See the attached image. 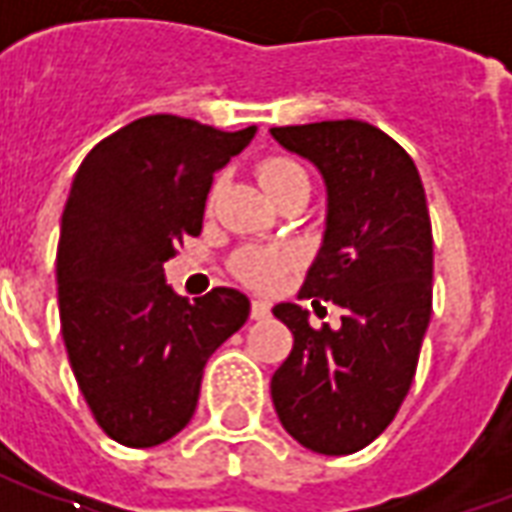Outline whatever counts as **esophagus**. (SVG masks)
Listing matches in <instances>:
<instances>
[{"label":"esophagus","instance_id":"obj_1","mask_svg":"<svg viewBox=\"0 0 512 512\" xmlns=\"http://www.w3.org/2000/svg\"><path fill=\"white\" fill-rule=\"evenodd\" d=\"M268 312H271L268 301L263 299L252 301V321H263V318H268Z\"/></svg>","mask_w":512,"mask_h":512}]
</instances>
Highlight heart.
<instances>
[{
    "mask_svg": "<svg viewBox=\"0 0 512 512\" xmlns=\"http://www.w3.org/2000/svg\"><path fill=\"white\" fill-rule=\"evenodd\" d=\"M257 178L263 183V189L274 197L277 191H282L296 180H307V172L301 167L296 158L288 156H268L257 164ZM219 194V178L213 180L208 189V208ZM290 257L282 249H271V246H246L241 252H235L230 260L233 274L249 288H274L282 274L288 271Z\"/></svg>",
    "mask_w": 512,
    "mask_h": 512,
    "instance_id": "1",
    "label": "heart"
}]
</instances>
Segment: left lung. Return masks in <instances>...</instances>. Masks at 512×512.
Returning <instances> with one entry per match:
<instances>
[{"instance_id": "8db88e82", "label": "left lung", "mask_w": 512, "mask_h": 512, "mask_svg": "<svg viewBox=\"0 0 512 512\" xmlns=\"http://www.w3.org/2000/svg\"><path fill=\"white\" fill-rule=\"evenodd\" d=\"M279 145L310 158L329 189V219L301 301H334L337 329L310 326L299 304L274 315L293 351L271 397L301 447L321 455L365 450L406 400L433 310V230L422 178L395 139L362 120L271 128Z\"/></svg>"}]
</instances>
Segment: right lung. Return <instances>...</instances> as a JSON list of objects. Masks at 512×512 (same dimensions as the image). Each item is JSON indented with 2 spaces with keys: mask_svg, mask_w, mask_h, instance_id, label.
<instances>
[{
  "mask_svg": "<svg viewBox=\"0 0 512 512\" xmlns=\"http://www.w3.org/2000/svg\"><path fill=\"white\" fill-rule=\"evenodd\" d=\"M255 126L219 131L150 115L101 139L73 178L57 246L68 362L98 428L126 447H156L189 425L205 362L249 318V299L213 288L189 304L164 263L200 235L213 172Z\"/></svg>",
  "mask_w": 512,
  "mask_h": 512,
  "instance_id": "right-lung-1",
  "label": "right lung"
}]
</instances>
